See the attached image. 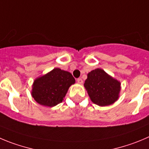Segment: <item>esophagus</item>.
Instances as JSON below:
<instances>
[{
	"label": "esophagus",
	"instance_id": "1",
	"mask_svg": "<svg viewBox=\"0 0 149 149\" xmlns=\"http://www.w3.org/2000/svg\"><path fill=\"white\" fill-rule=\"evenodd\" d=\"M76 81H77V82L79 83V84H82L83 83V80L81 79V78H79V79H77V80H76Z\"/></svg>",
	"mask_w": 149,
	"mask_h": 149
}]
</instances>
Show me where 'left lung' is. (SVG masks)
<instances>
[{
	"instance_id": "obj_1",
	"label": "left lung",
	"mask_w": 149,
	"mask_h": 149,
	"mask_svg": "<svg viewBox=\"0 0 149 149\" xmlns=\"http://www.w3.org/2000/svg\"><path fill=\"white\" fill-rule=\"evenodd\" d=\"M90 99L98 106H109L118 99L120 83L101 68L87 74L84 84Z\"/></svg>"
}]
</instances>
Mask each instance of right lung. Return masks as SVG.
I'll return each mask as SVG.
<instances>
[{
  "mask_svg": "<svg viewBox=\"0 0 149 149\" xmlns=\"http://www.w3.org/2000/svg\"><path fill=\"white\" fill-rule=\"evenodd\" d=\"M75 81L70 73L54 68L34 80L31 95L38 104L52 107L62 102L69 87Z\"/></svg>",
  "mask_w": 149,
  "mask_h": 149,
  "instance_id": "1",
  "label": "right lung"
}]
</instances>
